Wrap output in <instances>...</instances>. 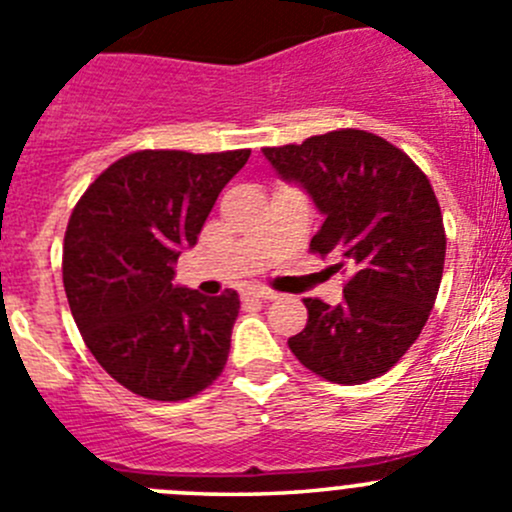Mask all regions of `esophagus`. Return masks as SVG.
I'll list each match as a JSON object with an SVG mask.
<instances>
[{"label":"esophagus","mask_w":512,"mask_h":512,"mask_svg":"<svg viewBox=\"0 0 512 512\" xmlns=\"http://www.w3.org/2000/svg\"><path fill=\"white\" fill-rule=\"evenodd\" d=\"M243 299H251V301H274L276 294L269 289H248L246 294H243Z\"/></svg>","instance_id":"obj_1"}]
</instances>
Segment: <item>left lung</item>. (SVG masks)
<instances>
[{
  "instance_id": "8db88e82",
  "label": "left lung",
  "mask_w": 512,
  "mask_h": 512,
  "mask_svg": "<svg viewBox=\"0 0 512 512\" xmlns=\"http://www.w3.org/2000/svg\"><path fill=\"white\" fill-rule=\"evenodd\" d=\"M264 158L324 216L311 248L337 261L332 271H352L339 306L304 299L309 321L289 349L329 382L382 377L420 337L442 281L447 241L430 180L367 130L264 148Z\"/></svg>"
}]
</instances>
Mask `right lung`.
I'll list each match as a JSON object with an SVG mask.
<instances>
[{
    "label": "right lung",
    "instance_id": "add662e5",
    "mask_svg": "<svg viewBox=\"0 0 512 512\" xmlns=\"http://www.w3.org/2000/svg\"><path fill=\"white\" fill-rule=\"evenodd\" d=\"M248 155L130 153L72 211L62 253L72 316L100 367L140 397H193L226 367L238 294L203 296L173 276Z\"/></svg>",
    "mask_w": 512,
    "mask_h": 512
}]
</instances>
